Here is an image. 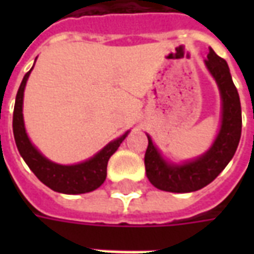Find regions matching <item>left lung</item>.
<instances>
[{
    "mask_svg": "<svg viewBox=\"0 0 254 254\" xmlns=\"http://www.w3.org/2000/svg\"><path fill=\"white\" fill-rule=\"evenodd\" d=\"M205 66L218 84L222 98V124L212 147L190 162L174 165L166 162L148 137V147L144 156L145 173L149 182L160 190L189 193L207 187L223 171L233 159L240 144L242 116L238 91L230 74L227 63L209 49Z\"/></svg>",
    "mask_w": 254,
    "mask_h": 254,
    "instance_id": "8db88e82",
    "label": "left lung"
}]
</instances>
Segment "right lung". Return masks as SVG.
I'll use <instances>...</instances> for the list:
<instances>
[{
    "mask_svg": "<svg viewBox=\"0 0 254 254\" xmlns=\"http://www.w3.org/2000/svg\"><path fill=\"white\" fill-rule=\"evenodd\" d=\"M32 67L30 69V72L25 73L24 78L20 84L13 110V136L21 158L24 159L32 173L38 177V180L54 191H60L65 194H81L98 189L106 180L107 162L110 156L118 149L129 132L110 141L91 159L77 165H58L45 158L30 141L23 120L24 88Z\"/></svg>",
    "mask_w": 254,
    "mask_h": 254,
    "instance_id": "right-lung-1",
    "label": "right lung"
}]
</instances>
